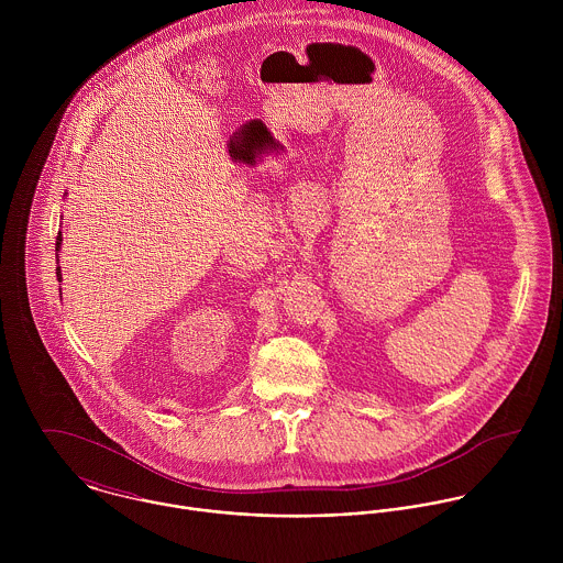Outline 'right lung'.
Here are the masks:
<instances>
[{
    "mask_svg": "<svg viewBox=\"0 0 563 563\" xmlns=\"http://www.w3.org/2000/svg\"><path fill=\"white\" fill-rule=\"evenodd\" d=\"M60 246H63V234H58V239H56V257H58V251H60ZM56 277H58V282H63V273H60V266H56Z\"/></svg>",
    "mask_w": 563,
    "mask_h": 563,
    "instance_id": "obj_1",
    "label": "right lung"
}]
</instances>
